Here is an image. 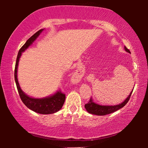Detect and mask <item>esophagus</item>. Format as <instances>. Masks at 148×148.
Listing matches in <instances>:
<instances>
[{"mask_svg": "<svg viewBox=\"0 0 148 148\" xmlns=\"http://www.w3.org/2000/svg\"><path fill=\"white\" fill-rule=\"evenodd\" d=\"M79 75L77 73H76L75 75V79L76 80H77L79 79Z\"/></svg>", "mask_w": 148, "mask_h": 148, "instance_id": "esophagus-1", "label": "esophagus"}]
</instances>
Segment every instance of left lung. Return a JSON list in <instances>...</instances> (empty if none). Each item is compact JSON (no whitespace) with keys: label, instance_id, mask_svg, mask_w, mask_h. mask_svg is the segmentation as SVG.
Masks as SVG:
<instances>
[{"label":"left lung","instance_id":"left-lung-1","mask_svg":"<svg viewBox=\"0 0 148 148\" xmlns=\"http://www.w3.org/2000/svg\"><path fill=\"white\" fill-rule=\"evenodd\" d=\"M125 51L131 53L129 49L125 46ZM133 90L131 91L130 94L128 96V97L125 99V101H123L122 103L116 105H101L99 104H97L94 101L92 98H90V101H89L88 104L85 105V108H86V110L88 111L89 113L95 115H99V116H103V115H106L110 113H112L114 112H116V110H119L123 106H125L127 102H129V100L130 99L131 95L132 94Z\"/></svg>","mask_w":148,"mask_h":148}]
</instances>
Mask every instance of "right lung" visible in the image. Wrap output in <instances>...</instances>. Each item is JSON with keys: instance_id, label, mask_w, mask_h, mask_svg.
Wrapping results in <instances>:
<instances>
[{"instance_id": "right-lung-1", "label": "right lung", "mask_w": 148, "mask_h": 148, "mask_svg": "<svg viewBox=\"0 0 148 148\" xmlns=\"http://www.w3.org/2000/svg\"><path fill=\"white\" fill-rule=\"evenodd\" d=\"M44 29H42L34 34L31 38L27 40L25 44L22 46L21 49L18 52L17 60H16L15 68V80L16 83V86L19 92V96L21 98L22 102L23 104L29 108L30 110H33L39 114H53L60 110L63 106L64 100H65V94H62L61 92L57 91L54 94L50 96L45 97L42 98H34L32 97L27 96L25 94L20 88L19 82L17 79V69L18 64H19V58H21L22 52H23L28 47L33 44V42L37 39V38L42 33Z\"/></svg>"}]
</instances>
